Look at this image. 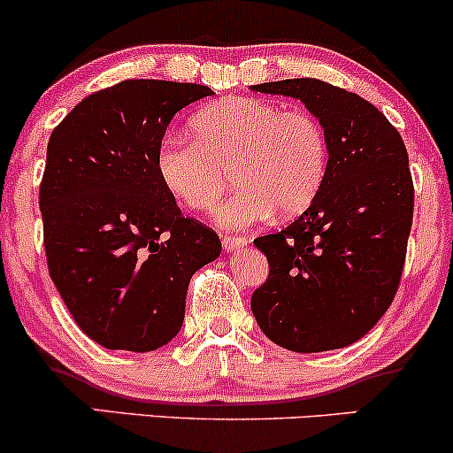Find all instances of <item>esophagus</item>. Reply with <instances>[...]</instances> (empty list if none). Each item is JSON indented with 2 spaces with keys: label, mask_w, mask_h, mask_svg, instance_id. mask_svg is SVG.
Segmentation results:
<instances>
[{
  "label": "esophagus",
  "mask_w": 453,
  "mask_h": 453,
  "mask_svg": "<svg viewBox=\"0 0 453 453\" xmlns=\"http://www.w3.org/2000/svg\"><path fill=\"white\" fill-rule=\"evenodd\" d=\"M221 244L226 251H238V249H242L247 244V238L238 236V234H223Z\"/></svg>",
  "instance_id": "esophagus-1"
}]
</instances>
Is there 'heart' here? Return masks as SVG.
Listing matches in <instances>:
<instances>
[{
    "label": "heart",
    "mask_w": 453,
    "mask_h": 453,
    "mask_svg": "<svg viewBox=\"0 0 453 453\" xmlns=\"http://www.w3.org/2000/svg\"><path fill=\"white\" fill-rule=\"evenodd\" d=\"M194 138H165L155 165L165 189L191 211L221 206L227 226H251L270 212L303 215L319 196L330 165V144L319 119L303 108L283 111L259 97H226L191 117Z\"/></svg>",
    "instance_id": "b5f03b06"
}]
</instances>
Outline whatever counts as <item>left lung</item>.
<instances>
[{"instance_id":"left-lung-1","label":"left lung","mask_w":453,"mask_h":453,"mask_svg":"<svg viewBox=\"0 0 453 453\" xmlns=\"http://www.w3.org/2000/svg\"><path fill=\"white\" fill-rule=\"evenodd\" d=\"M251 89L303 102L330 144L317 200L285 230L253 241L270 273L251 311L285 349H341L360 341L396 296L413 221L407 149L381 111L341 87L288 78Z\"/></svg>"}]
</instances>
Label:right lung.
<instances>
[{
  "instance_id": "add662e5",
  "label": "right lung",
  "mask_w": 453,
  "mask_h": 453,
  "mask_svg": "<svg viewBox=\"0 0 453 453\" xmlns=\"http://www.w3.org/2000/svg\"><path fill=\"white\" fill-rule=\"evenodd\" d=\"M206 96L196 82L123 81L85 97L49 138V273L78 327L106 349L173 341L191 274L221 253L217 232L180 212L155 165L174 114Z\"/></svg>"
}]
</instances>
